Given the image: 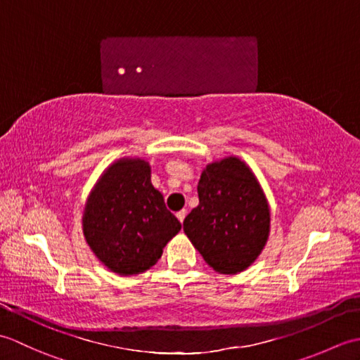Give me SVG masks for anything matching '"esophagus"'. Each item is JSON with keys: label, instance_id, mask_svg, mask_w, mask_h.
Returning a JSON list of instances; mask_svg holds the SVG:
<instances>
[{"label": "esophagus", "instance_id": "34e87169", "mask_svg": "<svg viewBox=\"0 0 360 360\" xmlns=\"http://www.w3.org/2000/svg\"><path fill=\"white\" fill-rule=\"evenodd\" d=\"M186 217H187V210H186V209L176 212V218H178V219L181 221V224L184 223V218H186Z\"/></svg>", "mask_w": 360, "mask_h": 360}]
</instances>
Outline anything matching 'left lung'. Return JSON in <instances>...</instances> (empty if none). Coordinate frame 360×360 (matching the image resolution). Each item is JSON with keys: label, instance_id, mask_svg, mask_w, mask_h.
<instances>
[{"label": "left lung", "instance_id": "8db88e82", "mask_svg": "<svg viewBox=\"0 0 360 360\" xmlns=\"http://www.w3.org/2000/svg\"><path fill=\"white\" fill-rule=\"evenodd\" d=\"M200 204L184 232L213 271L243 272L264 249L271 232L266 195L249 165L236 156L209 164L198 182Z\"/></svg>", "mask_w": 360, "mask_h": 360}]
</instances>
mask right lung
Returning a JSON list of instances; mask_svg holds the SVG:
<instances>
[{
  "instance_id": "obj_1",
  "label": "right lung",
  "mask_w": 360,
  "mask_h": 360,
  "mask_svg": "<svg viewBox=\"0 0 360 360\" xmlns=\"http://www.w3.org/2000/svg\"><path fill=\"white\" fill-rule=\"evenodd\" d=\"M83 235L111 272L142 274L181 231L151 184V167L141 158H120L102 173L83 210Z\"/></svg>"
}]
</instances>
